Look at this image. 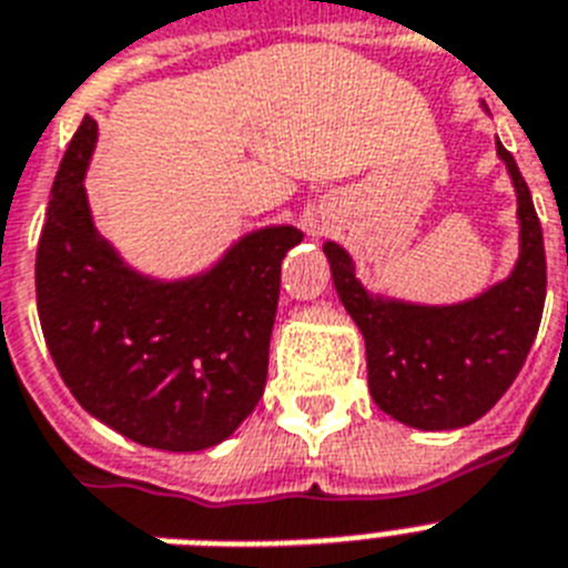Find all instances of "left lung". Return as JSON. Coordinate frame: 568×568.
I'll use <instances>...</instances> for the list:
<instances>
[{
	"mask_svg": "<svg viewBox=\"0 0 568 568\" xmlns=\"http://www.w3.org/2000/svg\"><path fill=\"white\" fill-rule=\"evenodd\" d=\"M517 193L519 254L508 276L459 303L430 306L369 292L349 251L323 242L335 292L366 343L369 393L389 418L416 430H459L511 387L546 303V251L526 179L497 141Z\"/></svg>",
	"mask_w": 568,
	"mask_h": 568,
	"instance_id": "left-lung-1",
	"label": "left lung"
}]
</instances>
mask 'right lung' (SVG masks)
I'll list each match as a JSON object with an SVG mask.
<instances>
[{
    "instance_id": "obj_1",
    "label": "right lung",
    "mask_w": 568,
    "mask_h": 568,
    "mask_svg": "<svg viewBox=\"0 0 568 568\" xmlns=\"http://www.w3.org/2000/svg\"><path fill=\"white\" fill-rule=\"evenodd\" d=\"M98 123L83 118L57 170L37 247V312L80 407L138 445L193 454L254 413L294 225L242 233L187 276L138 271L98 231L85 170Z\"/></svg>"
}]
</instances>
